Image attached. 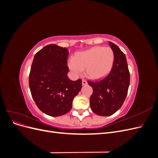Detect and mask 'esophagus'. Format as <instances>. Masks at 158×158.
<instances>
[{"mask_svg":"<svg viewBox=\"0 0 158 158\" xmlns=\"http://www.w3.org/2000/svg\"><path fill=\"white\" fill-rule=\"evenodd\" d=\"M82 85H87L88 82H87V81H86V80H82Z\"/></svg>","mask_w":158,"mask_h":158,"instance_id":"1","label":"esophagus"}]
</instances>
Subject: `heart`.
<instances>
[{"instance_id":"1","label":"heart","mask_w":158,"mask_h":158,"mask_svg":"<svg viewBox=\"0 0 158 158\" xmlns=\"http://www.w3.org/2000/svg\"><path fill=\"white\" fill-rule=\"evenodd\" d=\"M114 62L113 51L109 47H94L78 52L68 62L70 70L74 76L82 74L83 70L88 77L99 79L106 76L111 69Z\"/></svg>"}]
</instances>
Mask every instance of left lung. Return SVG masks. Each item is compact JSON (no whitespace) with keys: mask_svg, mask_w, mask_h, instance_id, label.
I'll return each mask as SVG.
<instances>
[{"mask_svg":"<svg viewBox=\"0 0 158 158\" xmlns=\"http://www.w3.org/2000/svg\"><path fill=\"white\" fill-rule=\"evenodd\" d=\"M114 53L111 70L103 78L88 83L93 88L89 103L92 111L98 115L109 116L121 107L130 84L125 55L113 43L109 42Z\"/></svg>","mask_w":158,"mask_h":158,"instance_id":"obj_1","label":"left lung"}]
</instances>
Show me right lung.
Returning <instances> with one entry per match:
<instances>
[{"label": "right lung", "mask_w": 158, "mask_h": 158, "mask_svg": "<svg viewBox=\"0 0 158 158\" xmlns=\"http://www.w3.org/2000/svg\"><path fill=\"white\" fill-rule=\"evenodd\" d=\"M69 51L55 44L46 45L35 55L29 76L32 98L42 112L52 117L67 113L82 89V80L67 76Z\"/></svg>", "instance_id": "right-lung-1"}]
</instances>
